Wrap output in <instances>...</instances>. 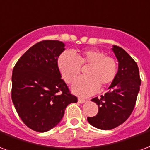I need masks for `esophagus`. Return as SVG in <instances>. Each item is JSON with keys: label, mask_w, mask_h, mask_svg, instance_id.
Returning <instances> with one entry per match:
<instances>
[{"label": "esophagus", "mask_w": 150, "mask_h": 150, "mask_svg": "<svg viewBox=\"0 0 150 150\" xmlns=\"http://www.w3.org/2000/svg\"><path fill=\"white\" fill-rule=\"evenodd\" d=\"M86 101V99H85V98H78V102L79 103H84Z\"/></svg>", "instance_id": "1"}]
</instances>
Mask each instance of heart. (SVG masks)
Here are the masks:
<instances>
[{"mask_svg": "<svg viewBox=\"0 0 150 150\" xmlns=\"http://www.w3.org/2000/svg\"><path fill=\"white\" fill-rule=\"evenodd\" d=\"M57 66L62 77L71 83L78 78L81 67H86L85 77L75 81L71 89L79 95L87 96L95 94L102 87L108 86L115 79L117 64L115 59L105 55L96 49L83 50L75 54L66 51L61 53L57 59Z\"/></svg>", "mask_w": 150, "mask_h": 150, "instance_id": "1", "label": "heart"}]
</instances>
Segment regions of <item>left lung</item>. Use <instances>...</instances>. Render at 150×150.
Returning <instances> with one entry per match:
<instances>
[{
    "label": "left lung",
    "instance_id": "left-lung-1",
    "mask_svg": "<svg viewBox=\"0 0 150 150\" xmlns=\"http://www.w3.org/2000/svg\"><path fill=\"white\" fill-rule=\"evenodd\" d=\"M112 51L118 62V70L110 91L91 101L98 106L95 117L88 122L95 128L109 130L120 126L131 115L140 91L141 79L137 63L125 50L114 45Z\"/></svg>",
    "mask_w": 150,
    "mask_h": 150
}]
</instances>
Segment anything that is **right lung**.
<instances>
[{"mask_svg":"<svg viewBox=\"0 0 150 150\" xmlns=\"http://www.w3.org/2000/svg\"><path fill=\"white\" fill-rule=\"evenodd\" d=\"M65 44L44 40L20 58L12 75V100L23 122L33 130L46 132L57 126L66 107L77 103L62 79L57 59Z\"/></svg>","mask_w":150,"mask_h":150,"instance_id":"right-lung-1","label":"right lung"}]
</instances>
